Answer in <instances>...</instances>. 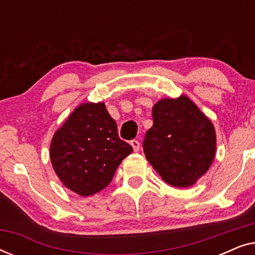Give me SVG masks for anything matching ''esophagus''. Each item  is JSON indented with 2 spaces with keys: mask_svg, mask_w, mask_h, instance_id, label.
Here are the masks:
<instances>
[{
  "mask_svg": "<svg viewBox=\"0 0 255 255\" xmlns=\"http://www.w3.org/2000/svg\"><path fill=\"white\" fill-rule=\"evenodd\" d=\"M130 144H131L132 148H133L134 152H138L139 148H140V142H139L138 140H132Z\"/></svg>",
  "mask_w": 255,
  "mask_h": 255,
  "instance_id": "34e87169",
  "label": "esophagus"
}]
</instances>
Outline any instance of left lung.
I'll return each instance as SVG.
<instances>
[{
    "label": "left lung",
    "mask_w": 255,
    "mask_h": 255,
    "mask_svg": "<svg viewBox=\"0 0 255 255\" xmlns=\"http://www.w3.org/2000/svg\"><path fill=\"white\" fill-rule=\"evenodd\" d=\"M152 116L142 145L146 159L166 183L193 186L215 159L214 124L186 95L158 101Z\"/></svg>",
    "instance_id": "1"
}]
</instances>
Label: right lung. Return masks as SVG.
<instances>
[{
	"label": "right lung",
	"instance_id": "obj_1",
	"mask_svg": "<svg viewBox=\"0 0 255 255\" xmlns=\"http://www.w3.org/2000/svg\"><path fill=\"white\" fill-rule=\"evenodd\" d=\"M132 147L118 137L117 125L103 102H85L54 132L50 158L66 188L92 196L111 182Z\"/></svg>",
	"mask_w": 255,
	"mask_h": 255
}]
</instances>
